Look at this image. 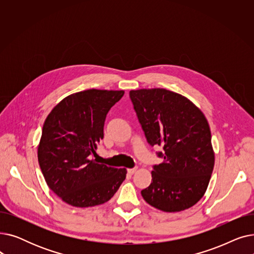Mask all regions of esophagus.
Segmentation results:
<instances>
[{
  "label": "esophagus",
  "instance_id": "esophagus-1",
  "mask_svg": "<svg viewBox=\"0 0 254 254\" xmlns=\"http://www.w3.org/2000/svg\"><path fill=\"white\" fill-rule=\"evenodd\" d=\"M137 171V168H132V169H127V173L129 175H132L134 173Z\"/></svg>",
  "mask_w": 254,
  "mask_h": 254
}]
</instances>
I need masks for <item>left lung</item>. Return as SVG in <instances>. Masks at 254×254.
I'll use <instances>...</instances> for the list:
<instances>
[{"mask_svg": "<svg viewBox=\"0 0 254 254\" xmlns=\"http://www.w3.org/2000/svg\"><path fill=\"white\" fill-rule=\"evenodd\" d=\"M129 98L148 144L164 149L156 152L163 163L153 166L143 198L165 212L192 207L204 195L214 168L205 115L189 99L165 88L130 90Z\"/></svg>", "mask_w": 254, "mask_h": 254, "instance_id": "obj_1", "label": "left lung"}]
</instances>
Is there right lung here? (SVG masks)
<instances>
[{"label": "right lung", "instance_id": "obj_1", "mask_svg": "<svg viewBox=\"0 0 254 254\" xmlns=\"http://www.w3.org/2000/svg\"><path fill=\"white\" fill-rule=\"evenodd\" d=\"M124 90L87 89L64 98L47 116L38 161L49 189L64 202L86 208L108 202L127 176L126 169L98 164L107 114Z\"/></svg>", "mask_w": 254, "mask_h": 254}]
</instances>
